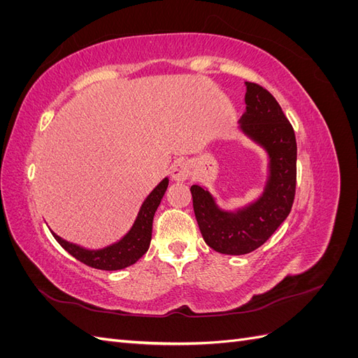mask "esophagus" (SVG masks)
<instances>
[{"label":"esophagus","mask_w":358,"mask_h":358,"mask_svg":"<svg viewBox=\"0 0 358 358\" xmlns=\"http://www.w3.org/2000/svg\"><path fill=\"white\" fill-rule=\"evenodd\" d=\"M191 173H192L191 162H188L185 159L176 161L175 164H173L171 169H170V176H171V179L175 180V182H185V180H188L189 176H191Z\"/></svg>","instance_id":"34e87169"}]
</instances>
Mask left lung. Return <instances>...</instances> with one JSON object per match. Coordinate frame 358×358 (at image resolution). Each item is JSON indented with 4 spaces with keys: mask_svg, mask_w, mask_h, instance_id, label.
I'll use <instances>...</instances> for the list:
<instances>
[{
    "mask_svg": "<svg viewBox=\"0 0 358 358\" xmlns=\"http://www.w3.org/2000/svg\"><path fill=\"white\" fill-rule=\"evenodd\" d=\"M245 86L246 112L239 129L267 157L262 192L239 208L224 209L208 188L191 187L194 213L204 242L227 255L249 254L262 246L287 220L296 194L294 129L272 94L251 82H245Z\"/></svg>",
    "mask_w": 358,
    "mask_h": 358,
    "instance_id": "left-lung-1",
    "label": "left lung"
}]
</instances>
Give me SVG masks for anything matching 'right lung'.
<instances>
[{
    "label": "right lung",
    "mask_w": 358,
    "mask_h": 358,
    "mask_svg": "<svg viewBox=\"0 0 358 358\" xmlns=\"http://www.w3.org/2000/svg\"><path fill=\"white\" fill-rule=\"evenodd\" d=\"M167 187L169 178H164L152 191L149 192V196L145 199L142 206H140L131 229H129L121 239L104 248L90 249L62 239V237H59L52 230L50 233L70 255H73L76 259H79V262H82L86 266L100 270L125 268L138 262V258L149 249L150 239H152L154 215L161 203V199L164 197Z\"/></svg>",
    "instance_id": "obj_1"
}]
</instances>
